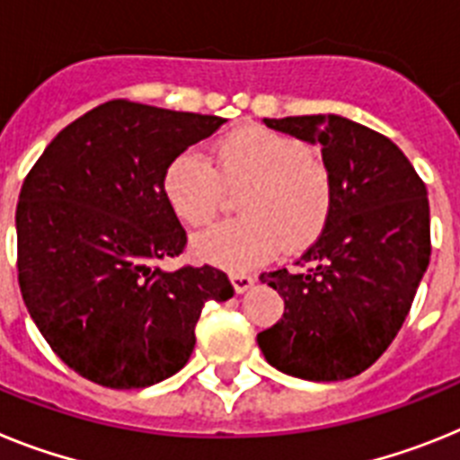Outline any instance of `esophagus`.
Listing matches in <instances>:
<instances>
[{"instance_id": "esophagus-1", "label": "esophagus", "mask_w": 460, "mask_h": 460, "mask_svg": "<svg viewBox=\"0 0 460 460\" xmlns=\"http://www.w3.org/2000/svg\"><path fill=\"white\" fill-rule=\"evenodd\" d=\"M231 285H234L235 294H245V291L254 285V278H250V275L245 273H234L231 275Z\"/></svg>"}]
</instances>
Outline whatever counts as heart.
Returning <instances> with one entry per match:
<instances>
[{
	"label": "heart",
	"instance_id": "b5f03b06",
	"mask_svg": "<svg viewBox=\"0 0 460 460\" xmlns=\"http://www.w3.org/2000/svg\"><path fill=\"white\" fill-rule=\"evenodd\" d=\"M164 197L190 226L217 215L225 187L238 191L241 217L203 231L194 252L217 269H257L285 247L313 245L333 213V175L326 162L296 136L245 125L215 143L213 164L194 147L182 150L164 171Z\"/></svg>",
	"mask_w": 460,
	"mask_h": 460
}]
</instances>
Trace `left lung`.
Instances as JSON below:
<instances>
[{"instance_id":"obj_1","label":"left lung","mask_w":460,"mask_h":460,"mask_svg":"<svg viewBox=\"0 0 460 460\" xmlns=\"http://www.w3.org/2000/svg\"><path fill=\"white\" fill-rule=\"evenodd\" d=\"M319 143L333 175V213L298 259L261 273L285 314L261 331L266 361L287 375L338 382L370 368L401 331L429 269V191L401 147L341 115L263 119Z\"/></svg>"}]
</instances>
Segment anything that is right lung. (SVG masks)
<instances>
[{
    "label": "right lung",
    "instance_id": "1",
    "mask_svg": "<svg viewBox=\"0 0 460 460\" xmlns=\"http://www.w3.org/2000/svg\"><path fill=\"white\" fill-rule=\"evenodd\" d=\"M225 122L113 99L64 127L22 182V301L50 349L94 385L143 389L175 375L203 305L234 296L213 266H157L187 245L164 171Z\"/></svg>",
    "mask_w": 460,
    "mask_h": 460
}]
</instances>
